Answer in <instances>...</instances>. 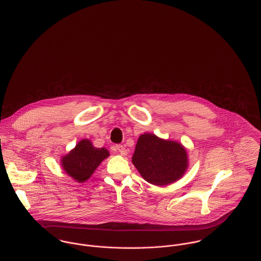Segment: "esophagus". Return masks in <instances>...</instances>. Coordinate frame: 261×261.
I'll return each mask as SVG.
<instances>
[{"instance_id": "obj_1", "label": "esophagus", "mask_w": 261, "mask_h": 261, "mask_svg": "<svg viewBox=\"0 0 261 261\" xmlns=\"http://www.w3.org/2000/svg\"><path fill=\"white\" fill-rule=\"evenodd\" d=\"M117 149H118V151L120 152L121 155H123V156L127 155V150H126L125 146H123V145H117Z\"/></svg>"}]
</instances>
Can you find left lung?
Here are the masks:
<instances>
[{
    "label": "left lung",
    "instance_id": "8db88e82",
    "mask_svg": "<svg viewBox=\"0 0 261 261\" xmlns=\"http://www.w3.org/2000/svg\"><path fill=\"white\" fill-rule=\"evenodd\" d=\"M132 163L141 177L155 186L178 181L189 166L187 150L180 142L150 133L139 136Z\"/></svg>",
    "mask_w": 261,
    "mask_h": 261
}]
</instances>
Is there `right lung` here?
<instances>
[{
    "label": "right lung",
    "mask_w": 261,
    "mask_h": 261,
    "mask_svg": "<svg viewBox=\"0 0 261 261\" xmlns=\"http://www.w3.org/2000/svg\"><path fill=\"white\" fill-rule=\"evenodd\" d=\"M110 155L105 147L96 148L89 139L80 140L76 146L61 159L63 170L76 182L88 180L97 167Z\"/></svg>",
    "instance_id": "1"
}]
</instances>
